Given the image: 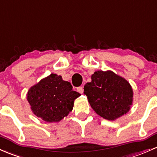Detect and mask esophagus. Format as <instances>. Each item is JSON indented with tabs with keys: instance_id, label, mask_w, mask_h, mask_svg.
Returning <instances> with one entry per match:
<instances>
[{
	"instance_id": "1",
	"label": "esophagus",
	"mask_w": 157,
	"mask_h": 157,
	"mask_svg": "<svg viewBox=\"0 0 157 157\" xmlns=\"http://www.w3.org/2000/svg\"><path fill=\"white\" fill-rule=\"evenodd\" d=\"M77 92H78L79 93H80V94H82V93H83V88H82V86L77 88Z\"/></svg>"
}]
</instances>
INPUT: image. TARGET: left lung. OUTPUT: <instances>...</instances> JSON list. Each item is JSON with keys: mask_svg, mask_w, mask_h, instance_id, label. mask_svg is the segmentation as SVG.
<instances>
[{"mask_svg": "<svg viewBox=\"0 0 157 157\" xmlns=\"http://www.w3.org/2000/svg\"><path fill=\"white\" fill-rule=\"evenodd\" d=\"M91 78L84 86V94L98 115L115 121L130 111L133 90L126 79L110 70L97 71Z\"/></svg>", "mask_w": 157, "mask_h": 157, "instance_id": "1", "label": "left lung"}]
</instances>
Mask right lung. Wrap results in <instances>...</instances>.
<instances>
[{
    "instance_id": "right-lung-1",
    "label": "right lung",
    "mask_w": 157,
    "mask_h": 157,
    "mask_svg": "<svg viewBox=\"0 0 157 157\" xmlns=\"http://www.w3.org/2000/svg\"><path fill=\"white\" fill-rule=\"evenodd\" d=\"M69 82L56 74H51L31 86L27 100L33 113L49 123L59 122L72 111L80 93L72 90Z\"/></svg>"
}]
</instances>
